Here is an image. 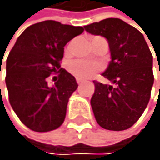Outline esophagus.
Returning a JSON list of instances; mask_svg holds the SVG:
<instances>
[{
    "label": "esophagus",
    "mask_w": 160,
    "mask_h": 160,
    "mask_svg": "<svg viewBox=\"0 0 160 160\" xmlns=\"http://www.w3.org/2000/svg\"><path fill=\"white\" fill-rule=\"evenodd\" d=\"M76 82H78V85H81V84H82V82H84V81H82V78H76Z\"/></svg>",
    "instance_id": "obj_1"
}]
</instances>
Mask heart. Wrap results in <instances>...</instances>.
<instances>
[{
  "instance_id": "obj_1",
  "label": "heart",
  "mask_w": 160,
  "mask_h": 160,
  "mask_svg": "<svg viewBox=\"0 0 160 160\" xmlns=\"http://www.w3.org/2000/svg\"><path fill=\"white\" fill-rule=\"evenodd\" d=\"M68 69L78 78L87 79L94 75L98 70V65L85 59H75L68 65Z\"/></svg>"
}]
</instances>
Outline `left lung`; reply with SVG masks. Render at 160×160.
I'll return each instance as SVG.
<instances>
[{
    "mask_svg": "<svg viewBox=\"0 0 160 160\" xmlns=\"http://www.w3.org/2000/svg\"><path fill=\"white\" fill-rule=\"evenodd\" d=\"M84 28L105 38L111 53L102 75L115 86L94 82L91 107L97 124L112 131L129 129L150 99L154 82L152 53L142 33L120 18H106Z\"/></svg>",
    "mask_w": 160,
    "mask_h": 160,
    "instance_id": "left-lung-1",
    "label": "left lung"
}]
</instances>
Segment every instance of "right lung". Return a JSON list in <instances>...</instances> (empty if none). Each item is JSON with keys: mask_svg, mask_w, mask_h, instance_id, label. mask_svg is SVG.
I'll use <instances>...</instances> for the list:
<instances>
[{"mask_svg": "<svg viewBox=\"0 0 160 160\" xmlns=\"http://www.w3.org/2000/svg\"><path fill=\"white\" fill-rule=\"evenodd\" d=\"M82 31L79 26L44 21L24 30L10 51L5 78L9 102L32 131H52L64 122L69 97L78 85L59 62L66 44ZM58 71L60 78L49 87L47 78Z\"/></svg>", "mask_w": 160, "mask_h": 160, "instance_id": "add662e5", "label": "right lung"}]
</instances>
